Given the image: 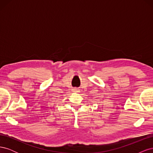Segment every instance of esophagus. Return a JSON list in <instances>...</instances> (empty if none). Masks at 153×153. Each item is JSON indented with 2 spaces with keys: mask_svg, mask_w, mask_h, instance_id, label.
<instances>
[{
  "mask_svg": "<svg viewBox=\"0 0 153 153\" xmlns=\"http://www.w3.org/2000/svg\"><path fill=\"white\" fill-rule=\"evenodd\" d=\"M73 92H79V90L76 89H73Z\"/></svg>",
  "mask_w": 153,
  "mask_h": 153,
  "instance_id": "1",
  "label": "esophagus"
}]
</instances>
